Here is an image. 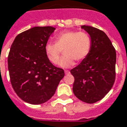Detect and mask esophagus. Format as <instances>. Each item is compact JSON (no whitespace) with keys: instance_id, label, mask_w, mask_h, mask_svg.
Listing matches in <instances>:
<instances>
[{"instance_id":"obj_1","label":"esophagus","mask_w":127,"mask_h":127,"mask_svg":"<svg viewBox=\"0 0 127 127\" xmlns=\"http://www.w3.org/2000/svg\"><path fill=\"white\" fill-rule=\"evenodd\" d=\"M64 73H65V74H66V75H68V74H69V73H70V71H68V70H64Z\"/></svg>"}]
</instances>
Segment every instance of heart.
<instances>
[{
  "instance_id": "1",
  "label": "heart",
  "mask_w": 127,
  "mask_h": 127,
  "mask_svg": "<svg viewBox=\"0 0 127 127\" xmlns=\"http://www.w3.org/2000/svg\"><path fill=\"white\" fill-rule=\"evenodd\" d=\"M55 43L48 42L45 46V53L50 63L58 64L61 51L64 56L59 62L63 68L71 67L75 61L81 62L86 59L92 48V38L87 33L77 31H64L54 37Z\"/></svg>"
}]
</instances>
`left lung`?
<instances>
[{
  "instance_id": "obj_1",
  "label": "left lung",
  "mask_w": 127,
  "mask_h": 127,
  "mask_svg": "<svg viewBox=\"0 0 127 127\" xmlns=\"http://www.w3.org/2000/svg\"><path fill=\"white\" fill-rule=\"evenodd\" d=\"M81 28L92 38V48L87 58L71 70L75 78L73 91L78 99L93 104L104 98L113 86L116 50L103 31L87 25Z\"/></svg>"
}]
</instances>
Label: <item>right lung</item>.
Wrapping results in <instances>:
<instances>
[{
	"label": "right lung",
	"instance_id": "1",
	"mask_svg": "<svg viewBox=\"0 0 127 127\" xmlns=\"http://www.w3.org/2000/svg\"><path fill=\"white\" fill-rule=\"evenodd\" d=\"M55 28L34 27L17 35L8 56L12 87L24 102L41 104L55 94L64 77L63 68L54 66L47 58L45 46Z\"/></svg>",
	"mask_w": 127,
	"mask_h": 127
}]
</instances>
